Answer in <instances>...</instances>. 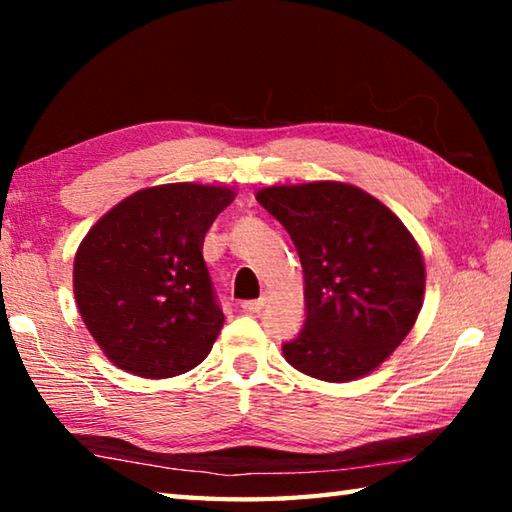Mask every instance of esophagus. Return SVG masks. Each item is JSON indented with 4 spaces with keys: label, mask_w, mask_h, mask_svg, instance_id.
Wrapping results in <instances>:
<instances>
[{
    "label": "esophagus",
    "mask_w": 512,
    "mask_h": 512,
    "mask_svg": "<svg viewBox=\"0 0 512 512\" xmlns=\"http://www.w3.org/2000/svg\"><path fill=\"white\" fill-rule=\"evenodd\" d=\"M266 307V298H257V300H246L241 302V309L246 311V314H259Z\"/></svg>",
    "instance_id": "obj_1"
}]
</instances>
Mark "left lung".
I'll use <instances>...</instances> for the list:
<instances>
[{
    "instance_id": "obj_1",
    "label": "left lung",
    "mask_w": 512,
    "mask_h": 512,
    "mask_svg": "<svg viewBox=\"0 0 512 512\" xmlns=\"http://www.w3.org/2000/svg\"><path fill=\"white\" fill-rule=\"evenodd\" d=\"M259 205L284 225L305 273V325L282 343L293 368L323 381L375 370L422 307L424 262L404 223L359 187H266Z\"/></svg>"
}]
</instances>
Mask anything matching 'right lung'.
<instances>
[{"label":"right lung","mask_w":512,"mask_h":512,"mask_svg":"<svg viewBox=\"0 0 512 512\" xmlns=\"http://www.w3.org/2000/svg\"><path fill=\"white\" fill-rule=\"evenodd\" d=\"M235 201L228 187L142 189L101 216L74 259L83 323L117 368L146 379L198 366L223 327L203 259L205 232Z\"/></svg>","instance_id":"right-lung-1"}]
</instances>
